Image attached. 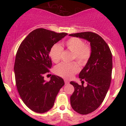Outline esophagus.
Returning <instances> with one entry per match:
<instances>
[{
	"label": "esophagus",
	"instance_id": "esophagus-1",
	"mask_svg": "<svg viewBox=\"0 0 126 126\" xmlns=\"http://www.w3.org/2000/svg\"><path fill=\"white\" fill-rule=\"evenodd\" d=\"M64 83H65V84L67 85V84H69V82L67 80H66V79H64Z\"/></svg>",
	"mask_w": 126,
	"mask_h": 126
}]
</instances>
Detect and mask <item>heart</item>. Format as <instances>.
Returning <instances> with one entry per match:
<instances>
[{"mask_svg": "<svg viewBox=\"0 0 126 126\" xmlns=\"http://www.w3.org/2000/svg\"><path fill=\"white\" fill-rule=\"evenodd\" d=\"M63 47L73 53L72 59L76 60L81 65H85L87 63L91 55V48L88 44H85L84 42L80 38L72 37L65 41L63 44ZM62 48L58 45H54L52 47L50 52L51 60L54 63H58L61 59ZM55 73L59 76L70 79L73 75L79 71V67L75 62L67 64L60 63L55 67Z\"/></svg>", "mask_w": 126, "mask_h": 126, "instance_id": "b5f03b06", "label": "heart"}]
</instances>
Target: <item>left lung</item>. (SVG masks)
<instances>
[{
  "mask_svg": "<svg viewBox=\"0 0 126 126\" xmlns=\"http://www.w3.org/2000/svg\"><path fill=\"white\" fill-rule=\"evenodd\" d=\"M69 35L85 39L91 44V57L79 75L82 83L85 80L87 86L70 82L75 88L70 104L76 112L84 115L96 110L106 96L111 80L112 54L106 42L97 34L83 32Z\"/></svg>",
  "mask_w": 126,
  "mask_h": 126,
  "instance_id": "8db88e82",
  "label": "left lung"
}]
</instances>
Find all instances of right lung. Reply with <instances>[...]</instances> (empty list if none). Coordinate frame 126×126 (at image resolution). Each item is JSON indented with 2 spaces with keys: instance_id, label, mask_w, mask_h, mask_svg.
<instances>
[{
  "instance_id": "obj_1",
  "label": "right lung",
  "mask_w": 126,
  "mask_h": 126,
  "mask_svg": "<svg viewBox=\"0 0 126 126\" xmlns=\"http://www.w3.org/2000/svg\"><path fill=\"white\" fill-rule=\"evenodd\" d=\"M67 35L38 28L30 32L19 47L14 65L16 85L22 100L34 112L50 110L64 85L58 76L53 75L49 82L44 80V76L52 66L49 56L51 48Z\"/></svg>"
}]
</instances>
